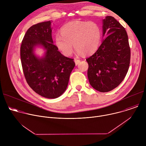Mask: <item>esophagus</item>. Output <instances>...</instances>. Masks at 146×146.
<instances>
[{
  "label": "esophagus",
  "instance_id": "1",
  "mask_svg": "<svg viewBox=\"0 0 146 146\" xmlns=\"http://www.w3.org/2000/svg\"><path fill=\"white\" fill-rule=\"evenodd\" d=\"M74 62H75V64H76V65H77L78 64H79V63L80 62V59H74Z\"/></svg>",
  "mask_w": 146,
  "mask_h": 146
}]
</instances>
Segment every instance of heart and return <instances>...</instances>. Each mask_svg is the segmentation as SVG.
<instances>
[{
    "mask_svg": "<svg viewBox=\"0 0 146 146\" xmlns=\"http://www.w3.org/2000/svg\"><path fill=\"white\" fill-rule=\"evenodd\" d=\"M60 33L55 36L54 43L65 56L72 54L73 44L80 54H92L98 48L101 38L100 28L94 22L73 21L62 27Z\"/></svg>",
    "mask_w": 146,
    "mask_h": 146,
    "instance_id": "heart-1",
    "label": "heart"
}]
</instances>
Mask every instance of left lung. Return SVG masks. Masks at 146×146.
Wrapping results in <instances>:
<instances>
[{"instance_id": "1", "label": "left lung", "mask_w": 146, "mask_h": 146, "mask_svg": "<svg viewBox=\"0 0 146 146\" xmlns=\"http://www.w3.org/2000/svg\"><path fill=\"white\" fill-rule=\"evenodd\" d=\"M102 28L103 36L106 34V38L86 60L90 84L96 90L106 92L118 87L125 77L130 64L131 49L125 29L113 17H106Z\"/></svg>"}]
</instances>
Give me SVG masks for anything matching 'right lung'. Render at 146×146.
<instances>
[{"mask_svg": "<svg viewBox=\"0 0 146 146\" xmlns=\"http://www.w3.org/2000/svg\"><path fill=\"white\" fill-rule=\"evenodd\" d=\"M51 24L50 21L40 23L28 29L22 41L20 55L29 87L41 96L54 99L66 91L75 63L73 59L62 55L53 44ZM38 45L46 51L41 58L34 53L35 47Z\"/></svg>", "mask_w": 146, "mask_h": 146, "instance_id": "right-lung-1", "label": "right lung"}]
</instances>
